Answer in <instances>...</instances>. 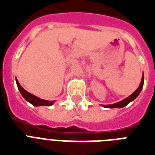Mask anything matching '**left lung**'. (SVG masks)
<instances>
[{
  "label": "left lung",
  "mask_w": 155,
  "mask_h": 155,
  "mask_svg": "<svg viewBox=\"0 0 155 155\" xmlns=\"http://www.w3.org/2000/svg\"><path fill=\"white\" fill-rule=\"evenodd\" d=\"M143 84H144V75H142V82H141V84H140L138 88H137V89L136 90L133 94L130 95V97H128L127 98H125V100H123V101H121L120 102H117V103L113 104H108V105H102V106L105 107V108H123V107H125V105H127L128 104L132 101H134V100L135 98L139 95V93L141 92V91H142V87H143Z\"/></svg>",
  "instance_id": "8db88e82"
}]
</instances>
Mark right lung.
Returning <instances> with one entry per match:
<instances>
[{"label": "right lung", "instance_id": "1", "mask_svg": "<svg viewBox=\"0 0 155 155\" xmlns=\"http://www.w3.org/2000/svg\"><path fill=\"white\" fill-rule=\"evenodd\" d=\"M16 82H17V85H18V89H19V91H20L21 94L22 95V97H24L27 101L30 102V104H32L34 106H50L51 105V104H53V101H46V100L40 99L38 97H35V96H34V95L32 94H30V92H28L27 91H25V90L21 86L19 82L18 81V80H16Z\"/></svg>", "mask_w": 155, "mask_h": 155}]
</instances>
